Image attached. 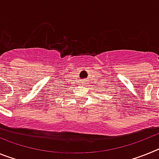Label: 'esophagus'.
I'll list each match as a JSON object with an SVG mask.
<instances>
[{"label": "esophagus", "mask_w": 159, "mask_h": 159, "mask_svg": "<svg viewBox=\"0 0 159 159\" xmlns=\"http://www.w3.org/2000/svg\"><path fill=\"white\" fill-rule=\"evenodd\" d=\"M84 81H85V80H82V82H83V83H85V82H84Z\"/></svg>", "instance_id": "34e87169"}]
</instances>
